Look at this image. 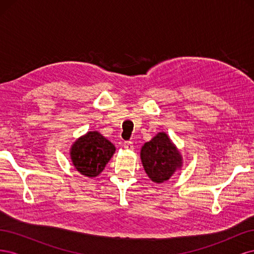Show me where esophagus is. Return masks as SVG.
Listing matches in <instances>:
<instances>
[{
	"mask_svg": "<svg viewBox=\"0 0 254 254\" xmlns=\"http://www.w3.org/2000/svg\"><path fill=\"white\" fill-rule=\"evenodd\" d=\"M124 148L127 149V150H132L133 149V143L130 142V141H127L124 143Z\"/></svg>",
	"mask_w": 254,
	"mask_h": 254,
	"instance_id": "34e87169",
	"label": "esophagus"
}]
</instances>
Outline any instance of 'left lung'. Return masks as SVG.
I'll use <instances>...</instances> for the list:
<instances>
[{"mask_svg": "<svg viewBox=\"0 0 254 254\" xmlns=\"http://www.w3.org/2000/svg\"><path fill=\"white\" fill-rule=\"evenodd\" d=\"M141 161L145 173L156 183H163L180 171L183 158L171 137L164 131L157 133L141 148Z\"/></svg>", "mask_w": 254, "mask_h": 254, "instance_id": "8db88e82", "label": "left lung"}]
</instances>
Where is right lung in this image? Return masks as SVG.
Returning a JSON list of instances; mask_svg holds the SVG:
<instances>
[{"label":"right lung","mask_w":254,"mask_h":254,"mask_svg":"<svg viewBox=\"0 0 254 254\" xmlns=\"http://www.w3.org/2000/svg\"><path fill=\"white\" fill-rule=\"evenodd\" d=\"M115 152V146L98 131H88L79 136L70 149L75 170L88 178L101 174Z\"/></svg>","instance_id":"1"}]
</instances>
